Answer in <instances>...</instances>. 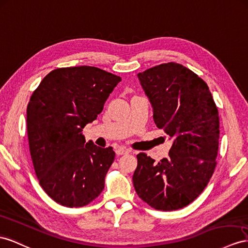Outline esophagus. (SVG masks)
Masks as SVG:
<instances>
[{
	"instance_id": "esophagus-1",
	"label": "esophagus",
	"mask_w": 248,
	"mask_h": 248,
	"mask_svg": "<svg viewBox=\"0 0 248 248\" xmlns=\"http://www.w3.org/2000/svg\"><path fill=\"white\" fill-rule=\"evenodd\" d=\"M130 150L129 149H126V148H124V147H117L116 149H115V153L117 154V155H124V154H128V153H130Z\"/></svg>"
}]
</instances>
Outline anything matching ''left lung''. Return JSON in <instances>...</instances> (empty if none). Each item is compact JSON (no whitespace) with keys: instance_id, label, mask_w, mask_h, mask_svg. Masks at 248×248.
Listing matches in <instances>:
<instances>
[{"instance_id":"1","label":"left lung","mask_w":248,"mask_h":248,"mask_svg":"<svg viewBox=\"0 0 248 248\" xmlns=\"http://www.w3.org/2000/svg\"><path fill=\"white\" fill-rule=\"evenodd\" d=\"M153 107L158 129L174 139L169 157L155 162L137 155L133 185L139 198L158 211L188 205L205 188L218 155L219 112L212 93L198 75L177 62L137 74Z\"/></svg>"}]
</instances>
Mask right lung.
Listing matches in <instances>:
<instances>
[{
    "instance_id": "add662e5",
    "label": "right lung",
    "mask_w": 248,
    "mask_h": 248,
    "mask_svg": "<svg viewBox=\"0 0 248 248\" xmlns=\"http://www.w3.org/2000/svg\"><path fill=\"white\" fill-rule=\"evenodd\" d=\"M122 80L96 67L58 68L43 78L27 107L31 159L45 193L61 205L81 207L105 187L113 148L86 143L82 129L96 119Z\"/></svg>"
}]
</instances>
